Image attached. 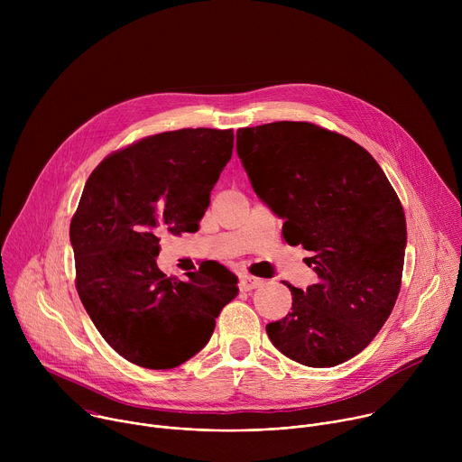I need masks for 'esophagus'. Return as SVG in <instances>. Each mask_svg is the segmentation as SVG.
I'll return each instance as SVG.
<instances>
[{
  "mask_svg": "<svg viewBox=\"0 0 462 462\" xmlns=\"http://www.w3.org/2000/svg\"><path fill=\"white\" fill-rule=\"evenodd\" d=\"M263 283H265V280L255 278V276H252V274H245V276L241 278V289H243V291L257 289V287H261Z\"/></svg>",
  "mask_w": 462,
  "mask_h": 462,
  "instance_id": "esophagus-1",
  "label": "esophagus"
}]
</instances>
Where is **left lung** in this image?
Here are the masks:
<instances>
[{"label":"left lung","instance_id":"left-lung-1","mask_svg":"<svg viewBox=\"0 0 462 462\" xmlns=\"http://www.w3.org/2000/svg\"><path fill=\"white\" fill-rule=\"evenodd\" d=\"M255 193L285 219L283 237L312 252L318 282L287 283L292 310L267 325L291 360L333 367L378 335L402 285L406 216L378 162L356 143L310 122L237 131Z\"/></svg>","mask_w":462,"mask_h":462}]
</instances>
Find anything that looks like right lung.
Wrapping results in <instances>:
<instances>
[{
    "label": "right lung",
    "mask_w": 462,
    "mask_h": 462,
    "mask_svg": "<svg viewBox=\"0 0 462 462\" xmlns=\"http://www.w3.org/2000/svg\"><path fill=\"white\" fill-rule=\"evenodd\" d=\"M232 150V129L164 131L113 152L86 182L69 228L75 283L102 338L131 364H184L237 294L223 265L180 282L155 259L161 236L199 230Z\"/></svg>",
    "instance_id": "add662e5"
}]
</instances>
